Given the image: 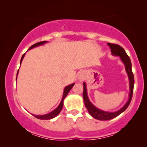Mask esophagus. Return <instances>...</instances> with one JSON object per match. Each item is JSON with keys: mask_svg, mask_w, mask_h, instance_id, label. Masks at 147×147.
I'll list each match as a JSON object with an SVG mask.
<instances>
[{"mask_svg": "<svg viewBox=\"0 0 147 147\" xmlns=\"http://www.w3.org/2000/svg\"><path fill=\"white\" fill-rule=\"evenodd\" d=\"M84 76L83 75H82V76H80V77H79V80H80V81H82L84 79Z\"/></svg>", "mask_w": 147, "mask_h": 147, "instance_id": "esophagus-1", "label": "esophagus"}]
</instances>
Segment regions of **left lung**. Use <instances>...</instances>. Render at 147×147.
Listing matches in <instances>:
<instances>
[{
  "mask_svg": "<svg viewBox=\"0 0 147 147\" xmlns=\"http://www.w3.org/2000/svg\"><path fill=\"white\" fill-rule=\"evenodd\" d=\"M109 46L111 48V53L114 56H119L120 57L122 61L124 63L125 65L126 71L127 72L128 77L129 79V88H130V93L129 96V99H128L127 102L124 105L122 109H119V111H115V112H107V111H104L100 109H97L95 107L93 104H92L89 100L88 97L87 95V88L86 83H84V91H83V97L84 104L85 106L86 107L88 111L90 113V115L92 117L95 118V119H99V120H110L111 119L116 117L117 116L120 115L122 113L124 112L129 106L130 103H131V99L133 97V87H134V75H133L132 72V67H131V62L130 59L129 57L128 56L127 54L126 53L125 50L122 47L117 44H113V43H108Z\"/></svg>",
  "mask_w": 147,
  "mask_h": 147,
  "instance_id": "left-lung-1",
  "label": "left lung"
}]
</instances>
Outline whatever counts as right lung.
Returning <instances> with one entry per match:
<instances>
[{"mask_svg":"<svg viewBox=\"0 0 147 147\" xmlns=\"http://www.w3.org/2000/svg\"><path fill=\"white\" fill-rule=\"evenodd\" d=\"M45 43H47V41H41V42H38V43H35V44H34L33 45H32V46L30 47V48H29V50H30V49H32L33 48H34V47L38 46V45H43ZM25 53L23 54V56H22V57H21V63L22 62V60L23 59V57H25ZM18 70L17 72V75H18ZM16 79H17V76H16ZM74 85H75V84H70V85L68 86L65 87V88H64V91H63V97H62V99H61V102L59 105V106L56 109H55L54 111H52L51 113H50L46 114V115H32L34 116L35 117H36L37 119H52V118L55 117L57 115H58L59 114V113L61 112V111L62 108H63V106L64 99H65V97H66L67 95H68L69 91L71 90L72 88L73 87Z\"/></svg>","mask_w":147,"mask_h":147,"instance_id":"obj_1","label":"right lung"}]
</instances>
